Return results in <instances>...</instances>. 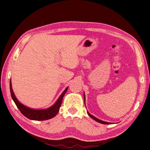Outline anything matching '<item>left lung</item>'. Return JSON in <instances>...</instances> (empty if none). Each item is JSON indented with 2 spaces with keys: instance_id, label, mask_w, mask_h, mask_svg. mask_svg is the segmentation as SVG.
Masks as SVG:
<instances>
[{
  "instance_id": "left-lung-1",
  "label": "left lung",
  "mask_w": 150,
  "mask_h": 150,
  "mask_svg": "<svg viewBox=\"0 0 150 150\" xmlns=\"http://www.w3.org/2000/svg\"><path fill=\"white\" fill-rule=\"evenodd\" d=\"M84 100H85V94H84ZM87 114H88V115H89L90 117H92L93 119H94V120L95 121H97L98 122H100V123H102V124H105V125H110V122H105V121H101V120H100V119H97V118H96V117H94L93 115H92V114H90L88 111H87Z\"/></svg>"
}]
</instances>
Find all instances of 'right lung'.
Listing matches in <instances>:
<instances>
[{
  "instance_id": "right-lung-1",
  "label": "right lung",
  "mask_w": 150,
  "mask_h": 150,
  "mask_svg": "<svg viewBox=\"0 0 150 150\" xmlns=\"http://www.w3.org/2000/svg\"><path fill=\"white\" fill-rule=\"evenodd\" d=\"M68 87L66 88V89L62 93V95L59 96L58 99L56 102V103H55L53 106H51V108L44 110H35L33 109H30L28 108V107H25V105L20 103L19 100L17 99V98L16 97L13 92V91H12L11 81H10V91L12 99H13L19 110L21 111V112L22 113L25 117H26L29 119H31V120L44 121L54 117L59 112V108H60L62 103L63 97L65 96Z\"/></svg>"
}]
</instances>
